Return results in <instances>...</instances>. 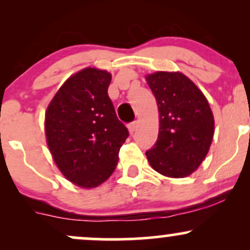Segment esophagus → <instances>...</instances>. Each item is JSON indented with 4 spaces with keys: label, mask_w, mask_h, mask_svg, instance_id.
Segmentation results:
<instances>
[{
    "label": "esophagus",
    "mask_w": 250,
    "mask_h": 250,
    "mask_svg": "<svg viewBox=\"0 0 250 250\" xmlns=\"http://www.w3.org/2000/svg\"><path fill=\"white\" fill-rule=\"evenodd\" d=\"M137 127H139V122H137V121H134V122H131L130 125H128L129 133H130V134H134V131H136Z\"/></svg>",
    "instance_id": "1"
}]
</instances>
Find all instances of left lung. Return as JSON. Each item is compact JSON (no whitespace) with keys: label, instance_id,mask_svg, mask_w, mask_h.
<instances>
[{"label":"left lung","instance_id":"obj_1","mask_svg":"<svg viewBox=\"0 0 250 250\" xmlns=\"http://www.w3.org/2000/svg\"><path fill=\"white\" fill-rule=\"evenodd\" d=\"M160 114L157 141L146 151L154 170L168 177L189 176L205 160L214 135V117L202 91L181 73L147 75Z\"/></svg>","mask_w":250,"mask_h":250}]
</instances>
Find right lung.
I'll return each mask as SVG.
<instances>
[{"label":"right lung","mask_w":250,"mask_h":250,"mask_svg":"<svg viewBox=\"0 0 250 250\" xmlns=\"http://www.w3.org/2000/svg\"><path fill=\"white\" fill-rule=\"evenodd\" d=\"M111 75L85 68L67 80L45 113V135L53 159L74 185L94 188L115 170L129 136L108 96Z\"/></svg>","instance_id":"right-lung-1"}]
</instances>
